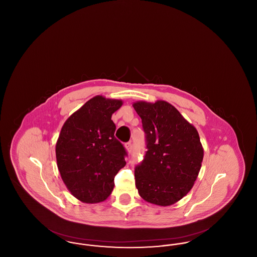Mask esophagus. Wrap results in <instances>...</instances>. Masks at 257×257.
I'll list each match as a JSON object with an SVG mask.
<instances>
[{
    "label": "esophagus",
    "instance_id": "1",
    "mask_svg": "<svg viewBox=\"0 0 257 257\" xmlns=\"http://www.w3.org/2000/svg\"><path fill=\"white\" fill-rule=\"evenodd\" d=\"M124 147L126 148V150H127L128 153L131 152V150H132V144H131V143H126Z\"/></svg>",
    "mask_w": 257,
    "mask_h": 257
}]
</instances>
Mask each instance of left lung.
Here are the masks:
<instances>
[{"instance_id":"8db88e82","label":"left lung","mask_w":257,"mask_h":257,"mask_svg":"<svg viewBox=\"0 0 257 257\" xmlns=\"http://www.w3.org/2000/svg\"><path fill=\"white\" fill-rule=\"evenodd\" d=\"M133 107L147 134V151L136 167L135 183L147 202L170 206L183 198L198 176L204 150L196 127L164 100Z\"/></svg>"}]
</instances>
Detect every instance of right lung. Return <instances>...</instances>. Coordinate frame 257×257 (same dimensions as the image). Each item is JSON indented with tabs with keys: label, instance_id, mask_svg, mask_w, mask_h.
Wrapping results in <instances>:
<instances>
[{
	"label": "right lung",
	"instance_id": "obj_1",
	"mask_svg": "<svg viewBox=\"0 0 257 257\" xmlns=\"http://www.w3.org/2000/svg\"><path fill=\"white\" fill-rule=\"evenodd\" d=\"M120 99L96 95L65 120L56 144L61 179L84 203H98L110 196L114 176L126 165V151L115 137L111 114Z\"/></svg>",
	"mask_w": 257,
	"mask_h": 257
}]
</instances>
